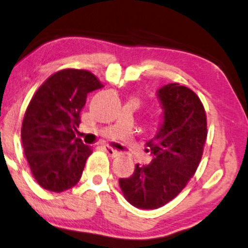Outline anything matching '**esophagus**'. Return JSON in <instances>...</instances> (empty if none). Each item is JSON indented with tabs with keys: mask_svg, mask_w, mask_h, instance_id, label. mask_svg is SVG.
<instances>
[{
	"mask_svg": "<svg viewBox=\"0 0 248 248\" xmlns=\"http://www.w3.org/2000/svg\"><path fill=\"white\" fill-rule=\"evenodd\" d=\"M103 149L109 155V156H112V157H118L119 155H120V151L116 150V149H114V148L109 147V145H103Z\"/></svg>",
	"mask_w": 248,
	"mask_h": 248,
	"instance_id": "obj_1",
	"label": "esophagus"
}]
</instances>
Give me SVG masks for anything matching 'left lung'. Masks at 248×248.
<instances>
[{
	"label": "left lung",
	"mask_w": 248,
	"mask_h": 248,
	"mask_svg": "<svg viewBox=\"0 0 248 248\" xmlns=\"http://www.w3.org/2000/svg\"><path fill=\"white\" fill-rule=\"evenodd\" d=\"M162 122L147 143L153 159L136 164L129 178L119 179L124 198L140 209H157L174 199L193 177L207 139V118L200 98L179 83L157 90Z\"/></svg>",
	"instance_id": "left-lung-1"
}]
</instances>
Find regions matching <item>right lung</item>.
Listing matches in <instances>:
<instances>
[{
	"instance_id": "1",
	"label": "right lung",
	"mask_w": 248,
	"mask_h": 248,
	"mask_svg": "<svg viewBox=\"0 0 248 248\" xmlns=\"http://www.w3.org/2000/svg\"><path fill=\"white\" fill-rule=\"evenodd\" d=\"M103 88L93 74L64 69L45 80L24 115L22 143L41 187L61 193L78 183L91 148L77 139L86 95Z\"/></svg>"
}]
</instances>
